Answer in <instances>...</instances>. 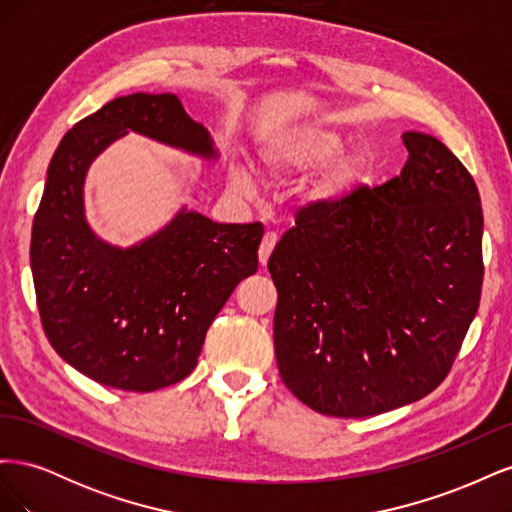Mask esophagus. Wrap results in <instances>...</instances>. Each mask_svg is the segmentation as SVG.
I'll return each instance as SVG.
<instances>
[{"mask_svg":"<svg viewBox=\"0 0 512 512\" xmlns=\"http://www.w3.org/2000/svg\"><path fill=\"white\" fill-rule=\"evenodd\" d=\"M277 243V235L275 232H265V237H262V243H260V250H258V262L260 267H267L269 262V256L273 252V247Z\"/></svg>","mask_w":512,"mask_h":512,"instance_id":"34e87169","label":"esophagus"}]
</instances>
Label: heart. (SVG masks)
Masks as SVG:
<instances>
[{"label":"heart","instance_id":"1","mask_svg":"<svg viewBox=\"0 0 512 512\" xmlns=\"http://www.w3.org/2000/svg\"><path fill=\"white\" fill-rule=\"evenodd\" d=\"M344 138L318 121H292L275 126L258 141L256 170L271 185L297 181L318 168L320 179L307 194L314 207H335L344 203L369 177V164L361 153H342ZM230 183L239 192L252 190L250 170L235 164Z\"/></svg>","mask_w":512,"mask_h":512}]
</instances>
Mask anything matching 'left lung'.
I'll list each match as a JSON object with an SVG mask.
<instances>
[{
    "mask_svg": "<svg viewBox=\"0 0 512 512\" xmlns=\"http://www.w3.org/2000/svg\"><path fill=\"white\" fill-rule=\"evenodd\" d=\"M374 190L307 207L269 258L280 376L320 414L414 404L446 378L478 312L483 209L472 175L423 132Z\"/></svg>",
    "mask_w": 512,
    "mask_h": 512,
    "instance_id": "obj_1",
    "label": "left lung"
}]
</instances>
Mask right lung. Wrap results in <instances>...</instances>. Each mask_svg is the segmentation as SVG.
<instances>
[{
  "label": "right lung",
  "mask_w": 512,
  "mask_h": 512,
  "mask_svg": "<svg viewBox=\"0 0 512 512\" xmlns=\"http://www.w3.org/2000/svg\"><path fill=\"white\" fill-rule=\"evenodd\" d=\"M130 132L218 162L220 149L175 94L106 102L61 138L32 228L42 327L55 352L87 378L149 393L190 376L232 290L258 269L260 224H218L181 207L134 245L104 241L85 213V179Z\"/></svg>",
  "instance_id": "1"
}]
</instances>
